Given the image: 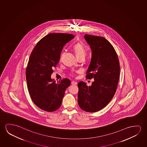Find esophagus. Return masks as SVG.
Segmentation results:
<instances>
[{"label":"esophagus","instance_id":"1","mask_svg":"<svg viewBox=\"0 0 147 147\" xmlns=\"http://www.w3.org/2000/svg\"><path fill=\"white\" fill-rule=\"evenodd\" d=\"M71 84H72V85H76V84H77V82H75V81H73V82H71Z\"/></svg>","mask_w":147,"mask_h":147}]
</instances>
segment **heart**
Here are the masks:
<instances>
[{"label":"heart","instance_id":"obj_1","mask_svg":"<svg viewBox=\"0 0 147 147\" xmlns=\"http://www.w3.org/2000/svg\"><path fill=\"white\" fill-rule=\"evenodd\" d=\"M73 49L74 50L75 53L76 57L81 55H84L86 54V50L84 49L83 46L80 43H77L73 47Z\"/></svg>","mask_w":147,"mask_h":147}]
</instances>
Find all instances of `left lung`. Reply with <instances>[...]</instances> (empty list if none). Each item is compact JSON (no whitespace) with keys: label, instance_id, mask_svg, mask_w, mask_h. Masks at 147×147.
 I'll use <instances>...</instances> for the list:
<instances>
[{"label":"left lung","instance_id":"obj_1","mask_svg":"<svg viewBox=\"0 0 147 147\" xmlns=\"http://www.w3.org/2000/svg\"><path fill=\"white\" fill-rule=\"evenodd\" d=\"M92 50V58L86 78H94L92 86L78 84V103L84 111L94 113L109 104L115 94L120 76V63L113 46L103 37L86 34Z\"/></svg>","mask_w":147,"mask_h":147}]
</instances>
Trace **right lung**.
Instances as JSON below:
<instances>
[{
    "mask_svg": "<svg viewBox=\"0 0 147 147\" xmlns=\"http://www.w3.org/2000/svg\"><path fill=\"white\" fill-rule=\"evenodd\" d=\"M74 37L71 34H48L38 42L30 54L25 73L27 88L32 101L42 110L52 112L61 105L71 81L64 78L56 84L51 75L63 46Z\"/></svg>",
    "mask_w": 147,
    "mask_h": 147,
    "instance_id": "1",
    "label": "right lung"
}]
</instances>
